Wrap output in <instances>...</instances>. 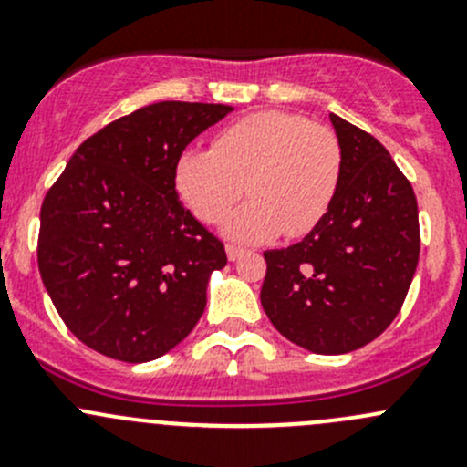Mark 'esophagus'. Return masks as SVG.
<instances>
[{
	"label": "esophagus",
	"instance_id": "1",
	"mask_svg": "<svg viewBox=\"0 0 467 467\" xmlns=\"http://www.w3.org/2000/svg\"><path fill=\"white\" fill-rule=\"evenodd\" d=\"M225 253H228V260L234 262V260H239V257L244 255V248L233 246V244H228V246H225Z\"/></svg>",
	"mask_w": 467,
	"mask_h": 467
}]
</instances>
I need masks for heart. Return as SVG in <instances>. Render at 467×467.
<instances>
[{"instance_id":"obj_1","label":"heart","mask_w":467,"mask_h":467,"mask_svg":"<svg viewBox=\"0 0 467 467\" xmlns=\"http://www.w3.org/2000/svg\"><path fill=\"white\" fill-rule=\"evenodd\" d=\"M341 142L307 117L262 110L225 126L212 150L190 149L176 162V190L205 223H219L244 192L253 196L225 221V234L260 242L312 233L337 196Z\"/></svg>"}]
</instances>
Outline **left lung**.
<instances>
[{"instance_id": "8db88e82", "label": "left lung", "mask_w": 467, "mask_h": 467, "mask_svg": "<svg viewBox=\"0 0 467 467\" xmlns=\"http://www.w3.org/2000/svg\"><path fill=\"white\" fill-rule=\"evenodd\" d=\"M341 142L337 196L294 246L266 251L262 307L282 337L317 355L378 338L402 307L420 255L418 203L389 150L329 115Z\"/></svg>"}]
</instances>
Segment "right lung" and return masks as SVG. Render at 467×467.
I'll return each mask as SVG.
<instances>
[{
	"instance_id": "1",
	"label": "right lung",
	"mask_w": 467,
	"mask_h": 467,
	"mask_svg": "<svg viewBox=\"0 0 467 467\" xmlns=\"http://www.w3.org/2000/svg\"><path fill=\"white\" fill-rule=\"evenodd\" d=\"M223 103L160 101L77 149L42 201L37 268L69 332L112 359L142 364L203 317L225 248L176 192L185 146L223 119Z\"/></svg>"
}]
</instances>
